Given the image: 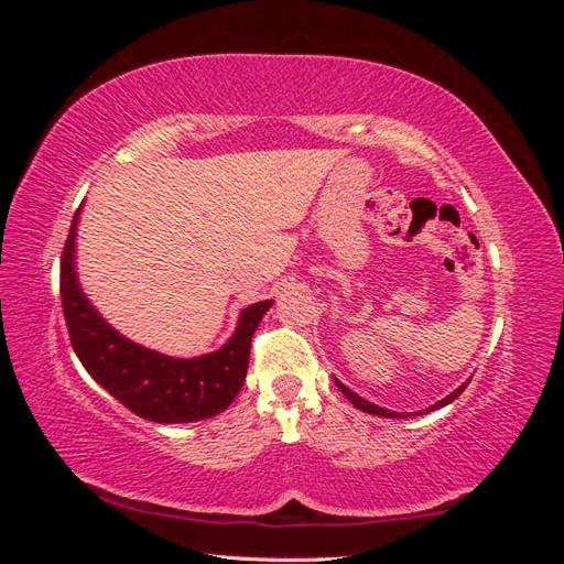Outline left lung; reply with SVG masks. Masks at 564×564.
<instances>
[{
  "label": "left lung",
  "mask_w": 564,
  "mask_h": 564,
  "mask_svg": "<svg viewBox=\"0 0 564 564\" xmlns=\"http://www.w3.org/2000/svg\"><path fill=\"white\" fill-rule=\"evenodd\" d=\"M336 386L340 388V392H344V395L357 406V409H362V412H367V414H377V416H386V419H406L409 414H400V412H388V409H383V406H377V404H371V402H367L365 398H360V395H355V392L350 390V388H346L344 383H340V381H336ZM466 386L468 383H464V386H460V388H456L454 392H452V395H447L445 400H440L437 404H433L431 409H423V412H416V414H425V412H433V409H440V406H445V404H449V402H454L458 395H460V392H464L466 390Z\"/></svg>",
  "instance_id": "left-lung-1"
}]
</instances>
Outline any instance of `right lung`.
Returning a JSON list of instances; mask_svg holds the SVG:
<instances>
[{"instance_id": "right-lung-1", "label": "right lung", "mask_w": 564, "mask_h": 564, "mask_svg": "<svg viewBox=\"0 0 564 564\" xmlns=\"http://www.w3.org/2000/svg\"><path fill=\"white\" fill-rule=\"evenodd\" d=\"M77 218L79 209L61 256V301L70 344L84 369L115 400L148 421L191 423L224 412L245 383L251 338L272 301L249 305L224 348L193 360L135 346L117 334L82 294L75 275Z\"/></svg>"}]
</instances>
